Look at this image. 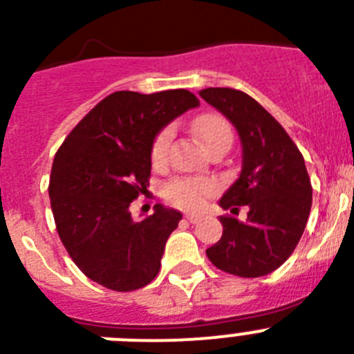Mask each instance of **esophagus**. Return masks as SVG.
I'll list each match as a JSON object with an SVG mask.
<instances>
[{
    "instance_id": "1",
    "label": "esophagus",
    "mask_w": 354,
    "mask_h": 354,
    "mask_svg": "<svg viewBox=\"0 0 354 354\" xmlns=\"http://www.w3.org/2000/svg\"><path fill=\"white\" fill-rule=\"evenodd\" d=\"M186 220L189 221V223H198V221L202 220V216H200V214H186Z\"/></svg>"
}]
</instances>
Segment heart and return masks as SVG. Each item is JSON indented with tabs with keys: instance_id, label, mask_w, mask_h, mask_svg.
<instances>
[{
	"instance_id": "obj_1",
	"label": "heart",
	"mask_w": 354,
	"mask_h": 354,
	"mask_svg": "<svg viewBox=\"0 0 354 354\" xmlns=\"http://www.w3.org/2000/svg\"><path fill=\"white\" fill-rule=\"evenodd\" d=\"M193 131L196 138L202 142L205 149H212L218 143L230 142L232 143V129L230 124L225 120L221 115L205 113L200 115L193 122ZM171 138H174V129L171 127H162L152 140L150 147V159L156 167L165 165L168 158V149H170ZM216 192V184L211 179H174L165 186V198L170 204L177 205L183 209H196L204 205L207 196H211Z\"/></svg>"
}]
</instances>
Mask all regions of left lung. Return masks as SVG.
<instances>
[{
    "label": "left lung",
    "mask_w": 354,
    "mask_h": 354,
    "mask_svg": "<svg viewBox=\"0 0 354 354\" xmlns=\"http://www.w3.org/2000/svg\"><path fill=\"white\" fill-rule=\"evenodd\" d=\"M200 97L232 122L243 147V167L220 205L245 221L221 216V239L205 250L225 273L257 278L290 257L312 207V184L305 159L289 134L248 93L234 88H205Z\"/></svg>",
    "instance_id": "left-lung-1"
}]
</instances>
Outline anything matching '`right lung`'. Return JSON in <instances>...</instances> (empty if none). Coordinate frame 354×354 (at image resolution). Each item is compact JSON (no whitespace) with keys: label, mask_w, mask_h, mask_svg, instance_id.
Listing matches in <instances>:
<instances>
[{"label":"right lung","mask_w":354,"mask_h":354,"mask_svg":"<svg viewBox=\"0 0 354 354\" xmlns=\"http://www.w3.org/2000/svg\"><path fill=\"white\" fill-rule=\"evenodd\" d=\"M200 102L187 90L115 92L71 131L53 161L49 198L56 230L90 280L118 292L156 278L183 214L158 204L134 221L129 205L147 192L156 134Z\"/></svg>","instance_id":"1"}]
</instances>
